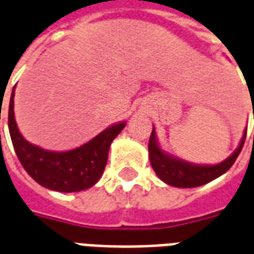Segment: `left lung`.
I'll return each mask as SVG.
<instances>
[{
	"label": "left lung",
	"instance_id": "obj_1",
	"mask_svg": "<svg viewBox=\"0 0 254 254\" xmlns=\"http://www.w3.org/2000/svg\"><path fill=\"white\" fill-rule=\"evenodd\" d=\"M245 137H247V130L244 131L239 148L236 149L225 161L220 162L217 165H196V164H190L180 158L172 157L170 154L164 152L158 146L156 130L153 127L152 134L149 138V160L156 174L168 185L176 188L201 187L204 184H208L214 179H217L230 169V166L235 164L236 158L239 157L240 152L243 149Z\"/></svg>",
	"mask_w": 254,
	"mask_h": 254
}]
</instances>
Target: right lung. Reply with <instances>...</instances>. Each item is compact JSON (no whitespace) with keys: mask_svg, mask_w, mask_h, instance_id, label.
Wrapping results in <instances>:
<instances>
[{"mask_svg":"<svg viewBox=\"0 0 254 254\" xmlns=\"http://www.w3.org/2000/svg\"><path fill=\"white\" fill-rule=\"evenodd\" d=\"M14 89L9 102V133L21 165L36 183L56 191H80L101 179L112 141L125 123L112 125L93 140L67 152H50L25 140L14 120Z\"/></svg>","mask_w":254,"mask_h":254,"instance_id":"obj_1","label":"right lung"}]
</instances>
